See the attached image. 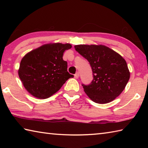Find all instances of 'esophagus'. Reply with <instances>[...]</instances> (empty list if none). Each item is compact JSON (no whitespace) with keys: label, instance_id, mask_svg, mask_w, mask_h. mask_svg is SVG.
Masks as SVG:
<instances>
[{"label":"esophagus","instance_id":"obj_1","mask_svg":"<svg viewBox=\"0 0 148 148\" xmlns=\"http://www.w3.org/2000/svg\"><path fill=\"white\" fill-rule=\"evenodd\" d=\"M74 77H75V78H76V79L78 78V77H79V73H78V72H76V73L74 74Z\"/></svg>","mask_w":148,"mask_h":148}]
</instances>
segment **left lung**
Masks as SVG:
<instances>
[{
	"label": "left lung",
	"instance_id": "obj_1",
	"mask_svg": "<svg viewBox=\"0 0 148 148\" xmlns=\"http://www.w3.org/2000/svg\"><path fill=\"white\" fill-rule=\"evenodd\" d=\"M75 49L91 65L93 79L82 85L89 99L99 104L112 102L125 88L130 78L127 62L119 53L104 45H76Z\"/></svg>",
	"mask_w": 148,
	"mask_h": 148
}]
</instances>
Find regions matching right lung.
<instances>
[{"mask_svg":"<svg viewBox=\"0 0 148 148\" xmlns=\"http://www.w3.org/2000/svg\"><path fill=\"white\" fill-rule=\"evenodd\" d=\"M70 44L49 43L29 51L22 58L19 77L25 89L39 99L49 98L74 76L67 71V62L62 59Z\"/></svg>","mask_w":148,"mask_h":148,"instance_id":"right-lung-1","label":"right lung"}]
</instances>
